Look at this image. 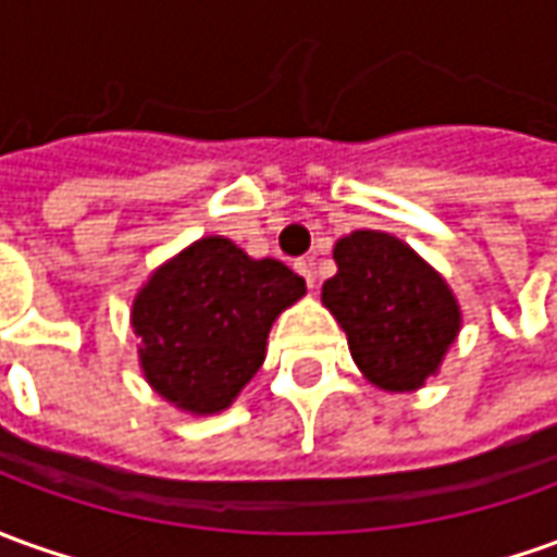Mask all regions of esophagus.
<instances>
[{
    "mask_svg": "<svg viewBox=\"0 0 557 557\" xmlns=\"http://www.w3.org/2000/svg\"><path fill=\"white\" fill-rule=\"evenodd\" d=\"M294 270L300 272L302 278H306V285L315 287V263H312L309 257H302V260H297V263H294Z\"/></svg>",
    "mask_w": 557,
    "mask_h": 557,
    "instance_id": "esophagus-1",
    "label": "esophagus"
}]
</instances>
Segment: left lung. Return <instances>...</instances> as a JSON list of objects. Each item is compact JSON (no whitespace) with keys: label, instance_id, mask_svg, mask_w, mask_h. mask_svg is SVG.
Here are the masks:
<instances>
[{"label":"left lung","instance_id":"obj_1","mask_svg":"<svg viewBox=\"0 0 557 557\" xmlns=\"http://www.w3.org/2000/svg\"><path fill=\"white\" fill-rule=\"evenodd\" d=\"M333 260L339 270L321 300L345 330L360 373L382 391L421 388L461 330V306L443 275L379 230L343 236Z\"/></svg>","mask_w":557,"mask_h":557}]
</instances>
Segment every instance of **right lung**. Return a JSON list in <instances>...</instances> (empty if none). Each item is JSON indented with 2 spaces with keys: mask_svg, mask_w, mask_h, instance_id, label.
I'll list each match as a JSON object with an SVG mask.
<instances>
[{
  "mask_svg": "<svg viewBox=\"0 0 557 557\" xmlns=\"http://www.w3.org/2000/svg\"><path fill=\"white\" fill-rule=\"evenodd\" d=\"M306 294L282 260H255L224 236L187 245L133 300V330L148 385L190 416L239 397L267 358L275 318Z\"/></svg>",
  "mask_w": 557,
  "mask_h": 557,
  "instance_id": "add662e5",
  "label": "right lung"
}]
</instances>
